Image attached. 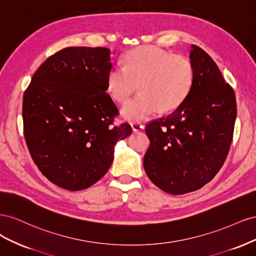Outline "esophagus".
Instances as JSON below:
<instances>
[{"instance_id": "obj_1", "label": "esophagus", "mask_w": 256, "mask_h": 256, "mask_svg": "<svg viewBox=\"0 0 256 256\" xmlns=\"http://www.w3.org/2000/svg\"><path fill=\"white\" fill-rule=\"evenodd\" d=\"M131 128H132L134 131H140V130L144 129V126L140 122H134V124H131Z\"/></svg>"}]
</instances>
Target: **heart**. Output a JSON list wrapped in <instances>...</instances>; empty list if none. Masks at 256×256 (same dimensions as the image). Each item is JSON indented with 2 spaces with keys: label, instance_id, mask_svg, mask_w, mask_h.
I'll return each instance as SVG.
<instances>
[{
  "label": "heart",
  "instance_id": "1",
  "mask_svg": "<svg viewBox=\"0 0 256 256\" xmlns=\"http://www.w3.org/2000/svg\"><path fill=\"white\" fill-rule=\"evenodd\" d=\"M122 64H115L109 69L106 88L116 102H124L138 84L141 94L122 108L124 118L130 122L143 120L159 110L176 109L188 96L194 79L193 65L188 58L154 46L129 51Z\"/></svg>",
  "mask_w": 256,
  "mask_h": 256
}]
</instances>
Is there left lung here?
I'll return each mask as SVG.
<instances>
[{"label": "left lung", "instance_id": "8db88e82", "mask_svg": "<svg viewBox=\"0 0 256 256\" xmlns=\"http://www.w3.org/2000/svg\"><path fill=\"white\" fill-rule=\"evenodd\" d=\"M192 88L177 109L146 126L150 144L144 168L158 188L173 196L198 190L223 166L233 140L236 97L214 60L196 44Z\"/></svg>", "mask_w": 256, "mask_h": 256}]
</instances>
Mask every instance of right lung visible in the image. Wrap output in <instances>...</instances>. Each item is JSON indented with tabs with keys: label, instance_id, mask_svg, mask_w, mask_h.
Masks as SVG:
<instances>
[{
	"label": "right lung",
	"instance_id": "right-lung-1",
	"mask_svg": "<svg viewBox=\"0 0 256 256\" xmlns=\"http://www.w3.org/2000/svg\"><path fill=\"white\" fill-rule=\"evenodd\" d=\"M108 48L69 47L46 60L23 95V131L40 171L58 187H90L112 164L114 146L132 132L113 125L118 106L106 94Z\"/></svg>",
	"mask_w": 256,
	"mask_h": 256
}]
</instances>
